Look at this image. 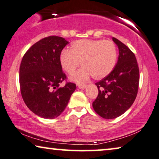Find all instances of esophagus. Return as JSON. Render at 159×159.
Masks as SVG:
<instances>
[{
    "label": "esophagus",
    "instance_id": "34e87169",
    "mask_svg": "<svg viewBox=\"0 0 159 159\" xmlns=\"http://www.w3.org/2000/svg\"><path fill=\"white\" fill-rule=\"evenodd\" d=\"M87 86V84H79V85H78V87H79V88L81 89H84L86 88Z\"/></svg>",
    "mask_w": 159,
    "mask_h": 159
}]
</instances>
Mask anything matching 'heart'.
Here are the masks:
<instances>
[{"label":"heart","mask_w":159,"mask_h":159,"mask_svg":"<svg viewBox=\"0 0 159 159\" xmlns=\"http://www.w3.org/2000/svg\"><path fill=\"white\" fill-rule=\"evenodd\" d=\"M117 60L115 43L108 40H78L72 43L69 50L59 55V64L68 75H72L81 65L83 66L71 79L77 83L87 81L91 76L101 80L112 72Z\"/></svg>","instance_id":"b5f03b06"}]
</instances>
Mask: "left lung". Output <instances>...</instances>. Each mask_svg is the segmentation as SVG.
Returning <instances> with one entry per match:
<instances>
[{
    "label": "left lung",
    "mask_w": 159,
    "mask_h": 159,
    "mask_svg": "<svg viewBox=\"0 0 159 159\" xmlns=\"http://www.w3.org/2000/svg\"><path fill=\"white\" fill-rule=\"evenodd\" d=\"M112 40L119 49V57L113 70L95 84L98 95L93 107L99 116L113 119L123 115L136 98L139 84V68L135 54L116 38Z\"/></svg>",
    "instance_id": "obj_1"
}]
</instances>
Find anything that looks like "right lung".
<instances>
[{
	"mask_svg": "<svg viewBox=\"0 0 159 159\" xmlns=\"http://www.w3.org/2000/svg\"><path fill=\"white\" fill-rule=\"evenodd\" d=\"M69 41L60 36L43 38L29 48L19 70L20 93L25 104L36 116L53 119L67 105L76 84L66 82L59 64V55Z\"/></svg>",
	"mask_w": 159,
	"mask_h": 159,
	"instance_id": "add662e5",
	"label": "right lung"
}]
</instances>
